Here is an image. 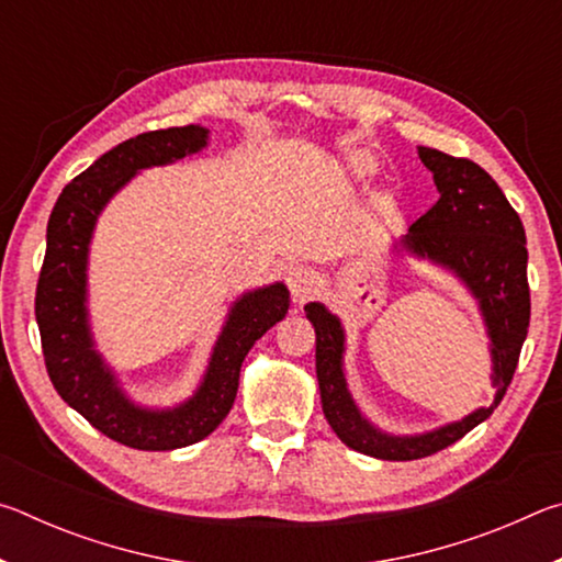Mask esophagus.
Wrapping results in <instances>:
<instances>
[{"label":"esophagus","mask_w":562,"mask_h":562,"mask_svg":"<svg viewBox=\"0 0 562 562\" xmlns=\"http://www.w3.org/2000/svg\"><path fill=\"white\" fill-rule=\"evenodd\" d=\"M284 280H288V288L292 292L294 302H307L312 294L319 290V278L315 270L304 268V265H290L288 274H284Z\"/></svg>","instance_id":"obj_1"}]
</instances>
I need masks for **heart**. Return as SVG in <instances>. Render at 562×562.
<instances>
[{
	"label": "heart",
	"mask_w": 562,
	"mask_h": 562,
	"mask_svg": "<svg viewBox=\"0 0 562 562\" xmlns=\"http://www.w3.org/2000/svg\"><path fill=\"white\" fill-rule=\"evenodd\" d=\"M359 170H361V173H364V170H367V168H364V166H359Z\"/></svg>",
	"instance_id": "obj_1"
}]
</instances>
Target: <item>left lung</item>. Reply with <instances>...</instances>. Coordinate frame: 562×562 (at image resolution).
<instances>
[{
  "label": "left lung",
  "instance_id": "obj_1",
  "mask_svg": "<svg viewBox=\"0 0 562 562\" xmlns=\"http://www.w3.org/2000/svg\"><path fill=\"white\" fill-rule=\"evenodd\" d=\"M418 158L434 173L441 198L408 227V250L441 262L469 284L481 300L493 345L496 402L479 408L463 422L439 431L396 439L369 426L357 412L341 374L345 335L339 319L312 302L304 307L315 327V359L322 412L349 449L384 461H414L446 449L493 414L516 374L520 347L530 325L526 231L496 180L469 158H456L436 148H418Z\"/></svg>",
  "mask_w": 562,
  "mask_h": 562
}]
</instances>
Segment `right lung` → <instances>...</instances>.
<instances>
[{
	"mask_svg": "<svg viewBox=\"0 0 562 562\" xmlns=\"http://www.w3.org/2000/svg\"><path fill=\"white\" fill-rule=\"evenodd\" d=\"M205 138L203 126H180L123 140L61 190L46 225V255L34 297L46 372L64 402L91 426L138 451L183 449L213 434L233 408L245 355L290 307L284 284L250 292L235 302L203 386L173 412L133 406L91 349L83 290L89 237L101 207L136 170L195 154L205 146Z\"/></svg>",
	"mask_w": 562,
	"mask_h": 562,
	"instance_id": "obj_1",
	"label": "right lung"
}]
</instances>
